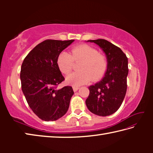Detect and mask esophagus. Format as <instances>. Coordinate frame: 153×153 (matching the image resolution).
<instances>
[{
    "label": "esophagus",
    "mask_w": 153,
    "mask_h": 153,
    "mask_svg": "<svg viewBox=\"0 0 153 153\" xmlns=\"http://www.w3.org/2000/svg\"><path fill=\"white\" fill-rule=\"evenodd\" d=\"M79 88V86H73V89H74V92H76Z\"/></svg>",
    "instance_id": "1"
}]
</instances>
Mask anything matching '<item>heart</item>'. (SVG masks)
Returning a JSON list of instances; mask_svg holds the SVG:
<instances>
[{
	"label": "heart",
	"instance_id": "1",
	"mask_svg": "<svg viewBox=\"0 0 153 153\" xmlns=\"http://www.w3.org/2000/svg\"><path fill=\"white\" fill-rule=\"evenodd\" d=\"M82 63L78 72L69 74L66 77L67 84L79 86L101 79L107 69L108 63L106 56L92 46L81 45L76 46L70 54L62 52L57 58V65L62 73L69 74L71 71L74 63Z\"/></svg>",
	"mask_w": 153,
	"mask_h": 153
}]
</instances>
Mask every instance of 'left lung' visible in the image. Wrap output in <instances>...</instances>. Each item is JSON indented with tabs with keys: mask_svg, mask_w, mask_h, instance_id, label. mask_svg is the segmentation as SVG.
<instances>
[{
	"mask_svg": "<svg viewBox=\"0 0 153 153\" xmlns=\"http://www.w3.org/2000/svg\"><path fill=\"white\" fill-rule=\"evenodd\" d=\"M102 48L108 63L105 76L97 84L88 87L90 94L86 105L95 115L108 116L120 107L127 90L128 61L120 48L104 39L90 40Z\"/></svg>",
	"mask_w": 153,
	"mask_h": 153,
	"instance_id": "left-lung-1",
	"label": "left lung"
}]
</instances>
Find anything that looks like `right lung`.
Segmentation results:
<instances>
[{"label":"right lung","instance_id":"1","mask_svg":"<svg viewBox=\"0 0 153 153\" xmlns=\"http://www.w3.org/2000/svg\"><path fill=\"white\" fill-rule=\"evenodd\" d=\"M74 41L46 40L36 46L23 61L22 91L31 109L42 120H57L69 108L74 92L71 86L56 88L65 79L57 58Z\"/></svg>","mask_w":153,"mask_h":153}]
</instances>
